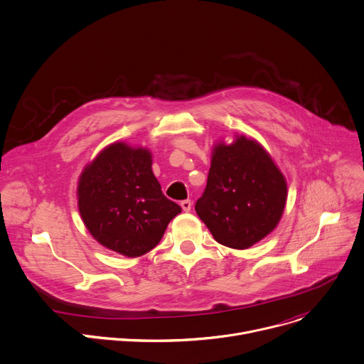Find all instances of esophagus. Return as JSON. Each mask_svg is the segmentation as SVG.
I'll list each match as a JSON object with an SVG mask.
<instances>
[{"label":"esophagus","mask_w":364,"mask_h":364,"mask_svg":"<svg viewBox=\"0 0 364 364\" xmlns=\"http://www.w3.org/2000/svg\"><path fill=\"white\" fill-rule=\"evenodd\" d=\"M180 205H181L183 212H186V213H187V212H190V210H191V205H193V204H191V201H190V200H183V201L180 203Z\"/></svg>","instance_id":"34e87169"}]
</instances>
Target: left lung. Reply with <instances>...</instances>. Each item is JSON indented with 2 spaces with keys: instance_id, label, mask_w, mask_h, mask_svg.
I'll return each mask as SVG.
<instances>
[{
  "instance_id": "obj_1",
  "label": "left lung",
  "mask_w": 364,
  "mask_h": 364,
  "mask_svg": "<svg viewBox=\"0 0 364 364\" xmlns=\"http://www.w3.org/2000/svg\"><path fill=\"white\" fill-rule=\"evenodd\" d=\"M287 197V178L272 155L255 138L236 134L232 142L213 144L196 212L216 242L243 250L275 230Z\"/></svg>"
}]
</instances>
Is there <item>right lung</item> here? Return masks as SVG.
Returning <instances> with one entry per match:
<instances>
[{"label": "right lung", "instance_id": "obj_1", "mask_svg": "<svg viewBox=\"0 0 364 364\" xmlns=\"http://www.w3.org/2000/svg\"><path fill=\"white\" fill-rule=\"evenodd\" d=\"M76 196L92 237L127 257L152 250L168 223L181 213L152 173L151 151L125 141L102 148L83 167Z\"/></svg>", "mask_w": 364, "mask_h": 364}]
</instances>
